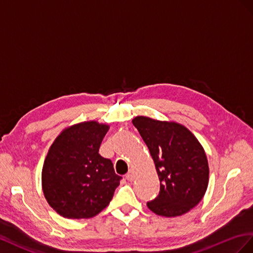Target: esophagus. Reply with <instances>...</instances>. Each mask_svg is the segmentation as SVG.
Masks as SVG:
<instances>
[{"label": "esophagus", "mask_w": 253, "mask_h": 253, "mask_svg": "<svg viewBox=\"0 0 253 253\" xmlns=\"http://www.w3.org/2000/svg\"><path fill=\"white\" fill-rule=\"evenodd\" d=\"M134 178H135V172H134L133 169H130V170H129V171L127 172L126 179L129 180V181H132V180H133Z\"/></svg>", "instance_id": "34e87169"}]
</instances>
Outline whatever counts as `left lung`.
<instances>
[{
	"label": "left lung",
	"mask_w": 253,
	"mask_h": 253,
	"mask_svg": "<svg viewBox=\"0 0 253 253\" xmlns=\"http://www.w3.org/2000/svg\"><path fill=\"white\" fill-rule=\"evenodd\" d=\"M138 129L153 158L160 193L147 203L151 212L164 217L181 216L204 198L209 184L206 151L189 129L174 121L135 117Z\"/></svg>",
	"instance_id": "obj_1"
}]
</instances>
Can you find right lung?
I'll return each mask as SVG.
<instances>
[{
	"label": "right lung",
	"mask_w": 253,
	"mask_h": 253,
	"mask_svg": "<svg viewBox=\"0 0 253 253\" xmlns=\"http://www.w3.org/2000/svg\"><path fill=\"white\" fill-rule=\"evenodd\" d=\"M109 125L84 121L56 136L41 172L42 191L49 207L62 217H94L110 204L121 176L110 159L98 154Z\"/></svg>",
	"instance_id": "obj_1"
}]
</instances>
